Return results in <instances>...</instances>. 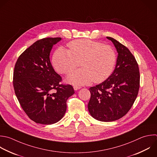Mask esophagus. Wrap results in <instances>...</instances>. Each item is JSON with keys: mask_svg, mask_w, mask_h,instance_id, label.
Segmentation results:
<instances>
[{"mask_svg": "<svg viewBox=\"0 0 157 157\" xmlns=\"http://www.w3.org/2000/svg\"><path fill=\"white\" fill-rule=\"evenodd\" d=\"M81 88H82V87H81V86H76V85L74 86V89L75 90H78L80 89Z\"/></svg>", "mask_w": 157, "mask_h": 157, "instance_id": "1", "label": "esophagus"}]
</instances>
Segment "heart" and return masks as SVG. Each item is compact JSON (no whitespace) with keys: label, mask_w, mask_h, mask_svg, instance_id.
I'll return each instance as SVG.
<instances>
[{"label":"heart","mask_w":157,"mask_h":157,"mask_svg":"<svg viewBox=\"0 0 157 157\" xmlns=\"http://www.w3.org/2000/svg\"><path fill=\"white\" fill-rule=\"evenodd\" d=\"M69 50L58 48L54 53L52 63L59 74H67L80 63L82 68L72 72L67 81L74 85L81 86L101 83L113 72L117 63V54L109 45L89 39H77L67 44Z\"/></svg>","instance_id":"heart-1"}]
</instances>
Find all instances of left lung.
<instances>
[{
	"instance_id": "8db88e82",
	"label": "left lung",
	"mask_w": 157,
	"mask_h": 157,
	"mask_svg": "<svg viewBox=\"0 0 157 157\" xmlns=\"http://www.w3.org/2000/svg\"><path fill=\"white\" fill-rule=\"evenodd\" d=\"M118 52L113 73L101 83L90 88L88 109L101 121H112L125 115L133 105L140 86L138 64L129 49L113 38L107 37Z\"/></svg>"
}]
</instances>
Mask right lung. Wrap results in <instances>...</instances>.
I'll list each match as a JSON object with an SVG mask.
<instances>
[{"label":"right lung","instance_id":"1","mask_svg":"<svg viewBox=\"0 0 157 157\" xmlns=\"http://www.w3.org/2000/svg\"><path fill=\"white\" fill-rule=\"evenodd\" d=\"M61 37L40 39L18 58L13 84L17 99L27 115L37 123L51 124L64 115L67 99L75 93L72 85L52 67L50 53Z\"/></svg>","mask_w":157,"mask_h":157}]
</instances>
